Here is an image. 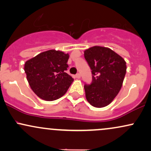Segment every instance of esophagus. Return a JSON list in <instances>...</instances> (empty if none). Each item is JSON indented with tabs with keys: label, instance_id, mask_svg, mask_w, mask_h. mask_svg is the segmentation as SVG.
<instances>
[{
	"label": "esophagus",
	"instance_id": "34e87169",
	"mask_svg": "<svg viewBox=\"0 0 151 151\" xmlns=\"http://www.w3.org/2000/svg\"><path fill=\"white\" fill-rule=\"evenodd\" d=\"M75 77L77 78V79H80L81 78V75H80V74H77L75 75Z\"/></svg>",
	"mask_w": 151,
	"mask_h": 151
}]
</instances>
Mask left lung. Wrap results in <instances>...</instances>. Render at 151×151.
<instances>
[{"mask_svg": "<svg viewBox=\"0 0 151 151\" xmlns=\"http://www.w3.org/2000/svg\"><path fill=\"white\" fill-rule=\"evenodd\" d=\"M92 73V82L84 85L86 99L93 106L102 108L111 104L122 86L126 62L110 48L93 46L84 51Z\"/></svg>", "mask_w": 151, "mask_h": 151, "instance_id": "8db88e82", "label": "left lung"}]
</instances>
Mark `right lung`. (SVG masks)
<instances>
[{
	"label": "right lung",
	"mask_w": 151,
	"mask_h": 151,
	"mask_svg": "<svg viewBox=\"0 0 151 151\" xmlns=\"http://www.w3.org/2000/svg\"><path fill=\"white\" fill-rule=\"evenodd\" d=\"M70 55L62 51L50 50L25 62L24 70L30 88L45 101L62 97L74 79L66 73Z\"/></svg>",
	"instance_id": "obj_1"
}]
</instances>
